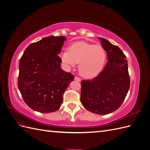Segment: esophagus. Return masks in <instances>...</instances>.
I'll return each mask as SVG.
<instances>
[{"label": "esophagus", "mask_w": 150, "mask_h": 150, "mask_svg": "<svg viewBox=\"0 0 150 150\" xmlns=\"http://www.w3.org/2000/svg\"><path fill=\"white\" fill-rule=\"evenodd\" d=\"M74 79H75L76 81H81V79H80L79 78H78V77H77V76H75Z\"/></svg>", "instance_id": "34e87169"}]
</instances>
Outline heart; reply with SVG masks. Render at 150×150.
<instances>
[{"label": "heart", "instance_id": "b5f03b06", "mask_svg": "<svg viewBox=\"0 0 150 150\" xmlns=\"http://www.w3.org/2000/svg\"><path fill=\"white\" fill-rule=\"evenodd\" d=\"M62 62L67 68L79 63L78 70L81 76L92 78L100 72L106 61V53L99 45L84 42H75L69 47V51L61 53Z\"/></svg>", "mask_w": 150, "mask_h": 150}]
</instances>
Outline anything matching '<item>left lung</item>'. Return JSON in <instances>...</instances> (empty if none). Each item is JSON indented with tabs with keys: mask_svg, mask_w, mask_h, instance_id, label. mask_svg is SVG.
I'll list each match as a JSON object with an SVG mask.
<instances>
[{
	"mask_svg": "<svg viewBox=\"0 0 150 150\" xmlns=\"http://www.w3.org/2000/svg\"><path fill=\"white\" fill-rule=\"evenodd\" d=\"M98 39L108 61L97 77L81 81V101L88 111L103 115L121 106L129 89L130 79L124 53L106 39Z\"/></svg>",
	"mask_w": 150,
	"mask_h": 150,
	"instance_id": "1",
	"label": "left lung"
}]
</instances>
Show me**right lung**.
<instances>
[{
  "mask_svg": "<svg viewBox=\"0 0 150 150\" xmlns=\"http://www.w3.org/2000/svg\"><path fill=\"white\" fill-rule=\"evenodd\" d=\"M66 38L49 36L30 44L19 61L18 88L24 102L42 113L58 110L74 76L61 68L58 54Z\"/></svg>",
  "mask_w": 150,
  "mask_h": 150,
  "instance_id": "obj_1",
  "label": "right lung"
}]
</instances>
